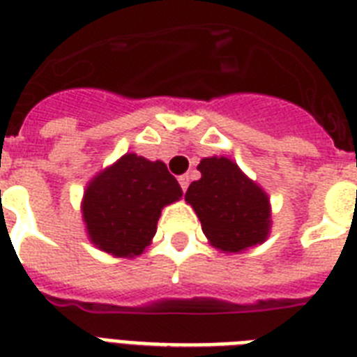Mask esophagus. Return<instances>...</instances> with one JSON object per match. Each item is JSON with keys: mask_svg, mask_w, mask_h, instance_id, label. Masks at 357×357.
<instances>
[{"mask_svg": "<svg viewBox=\"0 0 357 357\" xmlns=\"http://www.w3.org/2000/svg\"><path fill=\"white\" fill-rule=\"evenodd\" d=\"M178 181H179V185H181V190H187V187H189V176H179L178 178Z\"/></svg>", "mask_w": 357, "mask_h": 357, "instance_id": "obj_1", "label": "esophagus"}]
</instances>
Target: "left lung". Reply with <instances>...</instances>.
Masks as SVG:
<instances>
[{
	"mask_svg": "<svg viewBox=\"0 0 357 357\" xmlns=\"http://www.w3.org/2000/svg\"><path fill=\"white\" fill-rule=\"evenodd\" d=\"M185 200L202 222L206 237L222 252H241L263 243L271 228V206L263 190L226 157H207L198 165Z\"/></svg>",
	"mask_w": 357,
	"mask_h": 357,
	"instance_id": "left-lung-1",
	"label": "left lung"
}]
</instances>
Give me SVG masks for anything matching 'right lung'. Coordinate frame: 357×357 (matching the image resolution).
Listing matches in <instances>:
<instances>
[{"label": "right lung", "mask_w": 357, "mask_h": 357, "mask_svg": "<svg viewBox=\"0 0 357 357\" xmlns=\"http://www.w3.org/2000/svg\"><path fill=\"white\" fill-rule=\"evenodd\" d=\"M181 187L165 162L128 153L89 185L83 218L91 241L107 254H142L155 235L167 204L179 200Z\"/></svg>", "instance_id": "add662e5"}]
</instances>
